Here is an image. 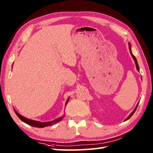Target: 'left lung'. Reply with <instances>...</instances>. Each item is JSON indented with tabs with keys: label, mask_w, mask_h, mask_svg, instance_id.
Wrapping results in <instances>:
<instances>
[{
	"label": "left lung",
	"mask_w": 153,
	"mask_h": 153,
	"mask_svg": "<svg viewBox=\"0 0 153 153\" xmlns=\"http://www.w3.org/2000/svg\"><path fill=\"white\" fill-rule=\"evenodd\" d=\"M128 45H129V52H130V54H131V56H132V58H133V59L134 60V61H135V64H136V69H137V70H138V71H139V66H138V62H137V60H136V58L135 57V56H134V55H133L132 54V53H131V45H130V43H128ZM138 104H137V105H136V107H135V108H134V111H132V112H131V113H130V115H129L128 117H127L126 120H125V121H127V120H128L129 118H130L131 116H132L133 115H134V113H135V111H136V108H137V107H138Z\"/></svg>",
	"instance_id": "1"
}]
</instances>
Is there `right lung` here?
<instances>
[{
	"instance_id": "right-lung-1",
	"label": "right lung",
	"mask_w": 153,
	"mask_h": 153,
	"mask_svg": "<svg viewBox=\"0 0 153 153\" xmlns=\"http://www.w3.org/2000/svg\"><path fill=\"white\" fill-rule=\"evenodd\" d=\"M12 68H13V66H12ZM69 100V97L67 98L66 103H65V106L67 105V103H68ZM14 111H15V113H16V115H17V117H19L22 121H24V123L28 124V125L32 126L33 127H37V128H45V127L54 125V124H56V123L59 122V121L63 120V118L65 116V115H63L62 117L56 119V120H53V121H46V122H40V121H35V120H30V119H27L26 117H24V116H22V115H20V114L19 113H17L15 109H14Z\"/></svg>"
}]
</instances>
